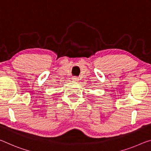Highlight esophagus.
Returning a JSON list of instances; mask_svg holds the SVG:
<instances>
[{
  "mask_svg": "<svg viewBox=\"0 0 151 151\" xmlns=\"http://www.w3.org/2000/svg\"><path fill=\"white\" fill-rule=\"evenodd\" d=\"M72 80L73 81H79V78L78 77H76V76H73L72 78Z\"/></svg>",
  "mask_w": 151,
  "mask_h": 151,
  "instance_id": "esophagus-1",
  "label": "esophagus"
}]
</instances>
